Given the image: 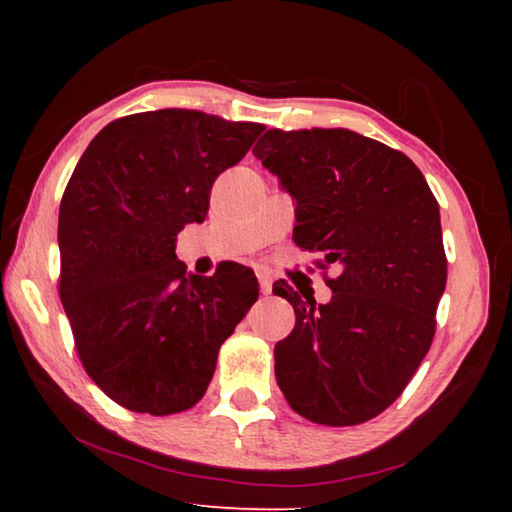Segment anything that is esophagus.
Listing matches in <instances>:
<instances>
[{
    "mask_svg": "<svg viewBox=\"0 0 512 512\" xmlns=\"http://www.w3.org/2000/svg\"><path fill=\"white\" fill-rule=\"evenodd\" d=\"M257 280H259V289H262L264 296H271L273 293V277L266 271H257Z\"/></svg>",
    "mask_w": 512,
    "mask_h": 512,
    "instance_id": "1",
    "label": "esophagus"
}]
</instances>
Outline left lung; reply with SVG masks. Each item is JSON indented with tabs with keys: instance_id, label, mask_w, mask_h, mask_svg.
<instances>
[{
	"instance_id": "8db88e82",
	"label": "left lung",
	"mask_w": 512,
	"mask_h": 512,
	"mask_svg": "<svg viewBox=\"0 0 512 512\" xmlns=\"http://www.w3.org/2000/svg\"><path fill=\"white\" fill-rule=\"evenodd\" d=\"M253 153L296 201L293 241L323 255L320 268H339L325 305L273 284L296 311L275 345L277 386L311 422H366L431 348L447 284L438 201L404 153L348 128H271Z\"/></svg>"
}]
</instances>
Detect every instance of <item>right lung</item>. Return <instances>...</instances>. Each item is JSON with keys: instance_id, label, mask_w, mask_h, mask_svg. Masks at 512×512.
Instances as JSON below:
<instances>
[{"instance_id": "add662e5", "label": "right lung", "mask_w": 512, "mask_h": 512, "mask_svg": "<svg viewBox=\"0 0 512 512\" xmlns=\"http://www.w3.org/2000/svg\"><path fill=\"white\" fill-rule=\"evenodd\" d=\"M264 124L164 108L112 121L81 155L60 201V300L88 375L137 413L192 409L221 343L259 296L241 264L192 275L176 237L203 223L219 173Z\"/></svg>"}]
</instances>
